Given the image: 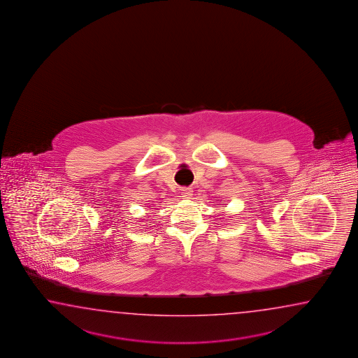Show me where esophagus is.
<instances>
[{
  "label": "esophagus",
  "instance_id": "34e87169",
  "mask_svg": "<svg viewBox=\"0 0 358 358\" xmlns=\"http://www.w3.org/2000/svg\"><path fill=\"white\" fill-rule=\"evenodd\" d=\"M180 193H182V197L190 198L192 194H193V189L189 188V187H182V189H180Z\"/></svg>",
  "mask_w": 358,
  "mask_h": 358
}]
</instances>
